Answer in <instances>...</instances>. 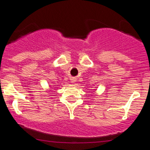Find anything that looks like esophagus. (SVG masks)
Segmentation results:
<instances>
[{
	"mask_svg": "<svg viewBox=\"0 0 150 150\" xmlns=\"http://www.w3.org/2000/svg\"><path fill=\"white\" fill-rule=\"evenodd\" d=\"M74 80H74V79H73V80H71V81H72V82L74 83Z\"/></svg>",
	"mask_w": 150,
	"mask_h": 150,
	"instance_id": "1",
	"label": "esophagus"
}]
</instances>
